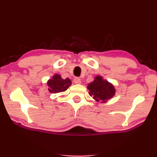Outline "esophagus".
Listing matches in <instances>:
<instances>
[{
	"instance_id": "obj_1",
	"label": "esophagus",
	"mask_w": 157,
	"mask_h": 157,
	"mask_svg": "<svg viewBox=\"0 0 157 157\" xmlns=\"http://www.w3.org/2000/svg\"><path fill=\"white\" fill-rule=\"evenodd\" d=\"M74 82L76 84H80L81 83V80L79 77H75V79H74Z\"/></svg>"
}]
</instances>
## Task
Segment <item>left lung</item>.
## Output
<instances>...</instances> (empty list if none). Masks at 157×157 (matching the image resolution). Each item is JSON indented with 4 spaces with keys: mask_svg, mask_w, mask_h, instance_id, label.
Wrapping results in <instances>:
<instances>
[{
    "mask_svg": "<svg viewBox=\"0 0 157 157\" xmlns=\"http://www.w3.org/2000/svg\"><path fill=\"white\" fill-rule=\"evenodd\" d=\"M88 89L89 90V94L98 102H105L112 98L115 94V89L112 85L99 76L95 77V80L88 85Z\"/></svg>",
    "mask_w": 157,
    "mask_h": 157,
    "instance_id": "obj_1",
    "label": "left lung"
}]
</instances>
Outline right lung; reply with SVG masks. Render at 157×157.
<instances>
[{"instance_id":"add662e5","label":"right lung","mask_w":157,"mask_h":157,"mask_svg":"<svg viewBox=\"0 0 157 157\" xmlns=\"http://www.w3.org/2000/svg\"><path fill=\"white\" fill-rule=\"evenodd\" d=\"M48 91L51 93L57 94L60 92H63L66 89L71 86V82L68 78H66V80L62 79L60 75H55L52 77V80L48 81Z\"/></svg>"}]
</instances>
